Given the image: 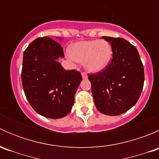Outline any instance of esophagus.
I'll use <instances>...</instances> for the list:
<instances>
[{"label": "esophagus", "instance_id": "obj_1", "mask_svg": "<svg viewBox=\"0 0 159 159\" xmlns=\"http://www.w3.org/2000/svg\"><path fill=\"white\" fill-rule=\"evenodd\" d=\"M81 76H82L83 79H87V78H88L87 74L84 73V72H82V73H81Z\"/></svg>", "mask_w": 159, "mask_h": 159}]
</instances>
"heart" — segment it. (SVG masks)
<instances>
[{"mask_svg": "<svg viewBox=\"0 0 159 159\" xmlns=\"http://www.w3.org/2000/svg\"><path fill=\"white\" fill-rule=\"evenodd\" d=\"M73 60L83 62L88 71L96 73L105 69L112 57V48L105 40H91L75 43L68 50Z\"/></svg>", "mask_w": 159, "mask_h": 159, "instance_id": "b5f03b06", "label": "heart"}]
</instances>
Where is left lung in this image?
Returning <instances> with one entry per match:
<instances>
[{
    "mask_svg": "<svg viewBox=\"0 0 159 159\" xmlns=\"http://www.w3.org/2000/svg\"><path fill=\"white\" fill-rule=\"evenodd\" d=\"M112 48V60L102 72L89 76L97 109L106 115H121L139 100L145 81L138 50L124 38L102 37Z\"/></svg>",
    "mask_w": 159,
    "mask_h": 159,
    "instance_id": "8db88e82",
    "label": "left lung"
}]
</instances>
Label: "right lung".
Wrapping results in <instances>:
<instances>
[{
	"label": "right lung",
	"instance_id": "obj_1",
	"mask_svg": "<svg viewBox=\"0 0 159 159\" xmlns=\"http://www.w3.org/2000/svg\"><path fill=\"white\" fill-rule=\"evenodd\" d=\"M59 57H64L61 46L48 37L32 41L23 55L25 96L37 113L49 118H63L69 113L82 80L76 70L64 69L57 61Z\"/></svg>",
	"mask_w": 159,
	"mask_h": 159
}]
</instances>
